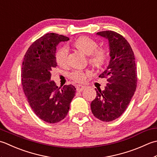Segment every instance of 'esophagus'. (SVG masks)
Wrapping results in <instances>:
<instances>
[{
  "label": "esophagus",
  "instance_id": "esophagus-1",
  "mask_svg": "<svg viewBox=\"0 0 157 157\" xmlns=\"http://www.w3.org/2000/svg\"><path fill=\"white\" fill-rule=\"evenodd\" d=\"M85 88H86L85 86H83V85H76V91H78V92L82 91Z\"/></svg>",
  "mask_w": 157,
  "mask_h": 157
}]
</instances>
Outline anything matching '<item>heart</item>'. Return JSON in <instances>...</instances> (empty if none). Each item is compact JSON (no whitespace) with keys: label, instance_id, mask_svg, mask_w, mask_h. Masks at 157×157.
<instances>
[{"label":"heart","instance_id":"obj_1","mask_svg":"<svg viewBox=\"0 0 157 157\" xmlns=\"http://www.w3.org/2000/svg\"><path fill=\"white\" fill-rule=\"evenodd\" d=\"M75 47L81 51L82 53L89 56V61L92 65L100 66L105 63L107 58V53L103 49H98V44L94 40L87 36H81L76 40ZM68 48L66 46L59 47L56 53V59L57 63L60 66L66 64L68 56ZM89 72H83L82 70H74L70 74V77L76 82H83Z\"/></svg>","mask_w":157,"mask_h":157}]
</instances>
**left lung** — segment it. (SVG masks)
Instances as JSON below:
<instances>
[{
  "label": "left lung",
  "instance_id": "1",
  "mask_svg": "<svg viewBox=\"0 0 157 157\" xmlns=\"http://www.w3.org/2000/svg\"><path fill=\"white\" fill-rule=\"evenodd\" d=\"M98 35L107 38L110 60L107 69L99 77L107 78L105 89L96 91L91 104L94 116L109 122L119 118L126 110L137 87L135 57L129 43L122 35L114 31H102Z\"/></svg>",
  "mask_w": 157,
  "mask_h": 157
}]
</instances>
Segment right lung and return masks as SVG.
Masks as SVG:
<instances>
[{
  "label": "right lung",
  "mask_w": 157,
  "mask_h": 157,
  "mask_svg": "<svg viewBox=\"0 0 157 157\" xmlns=\"http://www.w3.org/2000/svg\"><path fill=\"white\" fill-rule=\"evenodd\" d=\"M68 40L58 34H44L32 44L22 63V87L27 100L34 113L47 123H58L64 119L75 95L73 85L61 88L51 80V72L57 66L56 47Z\"/></svg>",
  "instance_id": "right-lung-1"
}]
</instances>
